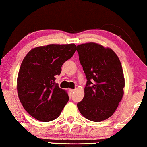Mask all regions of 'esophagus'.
I'll return each instance as SVG.
<instances>
[{
	"label": "esophagus",
	"mask_w": 147,
	"mask_h": 147,
	"mask_svg": "<svg viewBox=\"0 0 147 147\" xmlns=\"http://www.w3.org/2000/svg\"><path fill=\"white\" fill-rule=\"evenodd\" d=\"M74 92H75V90H72V89H70L69 90V92L70 93V94H72Z\"/></svg>",
	"instance_id": "34e87169"
}]
</instances>
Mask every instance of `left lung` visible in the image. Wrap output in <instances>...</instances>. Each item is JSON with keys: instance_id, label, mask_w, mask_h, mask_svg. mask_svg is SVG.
<instances>
[{"instance_id": "8db88e82", "label": "left lung", "mask_w": 147, "mask_h": 147, "mask_svg": "<svg viewBox=\"0 0 147 147\" xmlns=\"http://www.w3.org/2000/svg\"><path fill=\"white\" fill-rule=\"evenodd\" d=\"M79 61L86 76L85 96L77 107L92 121L107 119L123 96L125 79L119 59L109 48L94 42L77 46Z\"/></svg>"}]
</instances>
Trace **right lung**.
<instances>
[{
  "label": "right lung",
  "mask_w": 147,
  "mask_h": 147,
  "mask_svg": "<svg viewBox=\"0 0 147 147\" xmlns=\"http://www.w3.org/2000/svg\"><path fill=\"white\" fill-rule=\"evenodd\" d=\"M75 51V44H51L34 48L24 57L17 89L22 106L32 117L48 122L60 116L69 98L55 83V76Z\"/></svg>",
  "instance_id": "right-lung-1"
}]
</instances>
